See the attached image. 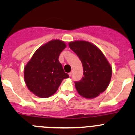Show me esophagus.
<instances>
[{
    "label": "esophagus",
    "instance_id": "34e87169",
    "mask_svg": "<svg viewBox=\"0 0 135 135\" xmlns=\"http://www.w3.org/2000/svg\"><path fill=\"white\" fill-rule=\"evenodd\" d=\"M73 71H71V72H70V73H69V76H72V74H73Z\"/></svg>",
    "mask_w": 135,
    "mask_h": 135
}]
</instances>
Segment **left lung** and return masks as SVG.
Returning a JSON list of instances; mask_svg holds the SVG:
<instances>
[{
  "instance_id": "1",
  "label": "left lung",
  "mask_w": 135,
  "mask_h": 135,
  "mask_svg": "<svg viewBox=\"0 0 135 135\" xmlns=\"http://www.w3.org/2000/svg\"><path fill=\"white\" fill-rule=\"evenodd\" d=\"M69 45L83 65L84 76L80 81H75L76 90L87 99L97 97L109 85L111 66L102 51L90 42L78 40Z\"/></svg>"
}]
</instances>
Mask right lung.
<instances>
[{
  "mask_svg": "<svg viewBox=\"0 0 135 135\" xmlns=\"http://www.w3.org/2000/svg\"><path fill=\"white\" fill-rule=\"evenodd\" d=\"M65 42L53 40L39 47L24 69L28 89L36 96L47 98L57 91L62 80L69 77L59 61Z\"/></svg>",
  "mask_w": 135,
  "mask_h": 135,
  "instance_id": "right-lung-1",
  "label": "right lung"
}]
</instances>
